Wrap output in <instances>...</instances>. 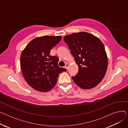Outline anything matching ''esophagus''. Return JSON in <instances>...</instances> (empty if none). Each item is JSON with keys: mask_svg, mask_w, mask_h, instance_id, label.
<instances>
[{"mask_svg": "<svg viewBox=\"0 0 128 128\" xmlns=\"http://www.w3.org/2000/svg\"><path fill=\"white\" fill-rule=\"evenodd\" d=\"M69 66H70V65H69L68 64V63L66 64V65H65V68H66V70H68V67H69Z\"/></svg>", "mask_w": 128, "mask_h": 128, "instance_id": "1", "label": "esophagus"}]
</instances>
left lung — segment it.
Listing matches in <instances>:
<instances>
[{
  "mask_svg": "<svg viewBox=\"0 0 128 128\" xmlns=\"http://www.w3.org/2000/svg\"><path fill=\"white\" fill-rule=\"evenodd\" d=\"M64 40L79 67L77 74L72 76L74 82L83 89L97 86L103 79L108 68V58L102 42L86 32L65 36Z\"/></svg>",
  "mask_w": 128,
  "mask_h": 128,
  "instance_id": "left-lung-1",
  "label": "left lung"
}]
</instances>
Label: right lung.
<instances>
[{"label": "right lung", "instance_id": "obj_1", "mask_svg": "<svg viewBox=\"0 0 128 128\" xmlns=\"http://www.w3.org/2000/svg\"><path fill=\"white\" fill-rule=\"evenodd\" d=\"M61 36H44L32 40L21 54L20 67L24 77L30 86L39 92L52 90L59 74L66 70L58 66V58L50 56Z\"/></svg>", "mask_w": 128, "mask_h": 128}]
</instances>
